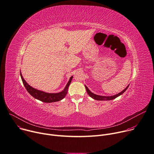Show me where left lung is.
<instances>
[{
    "mask_svg": "<svg viewBox=\"0 0 154 154\" xmlns=\"http://www.w3.org/2000/svg\"><path fill=\"white\" fill-rule=\"evenodd\" d=\"M128 86H129V85L125 89H124L120 93H119V94H117L116 95H112V96H101V95H96V94L92 93V92H91V91H89V89H88V88L86 86H85V88H86V89L87 91V92H88V95L91 97H92V98H94L95 100H97L103 101V100H113V99L117 98L119 96H120L121 95H122V94H124L125 92V91L128 89Z\"/></svg>",
    "mask_w": 154,
    "mask_h": 154,
    "instance_id": "obj_1",
    "label": "left lung"
}]
</instances>
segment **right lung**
Listing matches in <instances>:
<instances>
[{
    "instance_id": "1",
    "label": "right lung",
    "mask_w": 154,
    "mask_h": 154,
    "mask_svg": "<svg viewBox=\"0 0 154 154\" xmlns=\"http://www.w3.org/2000/svg\"><path fill=\"white\" fill-rule=\"evenodd\" d=\"M20 75H21V78L23 81L24 86L26 88L27 92L33 97H34L37 100H39L43 102H45V103H53V102L59 101L62 100L67 94L68 87H69L73 78V76L70 77L69 81L68 82L65 89L62 92L59 93H47L42 91L37 90L36 89H34L33 88L31 87L30 86H29V84H28V83H27V82L24 80L21 72H20Z\"/></svg>"
}]
</instances>
